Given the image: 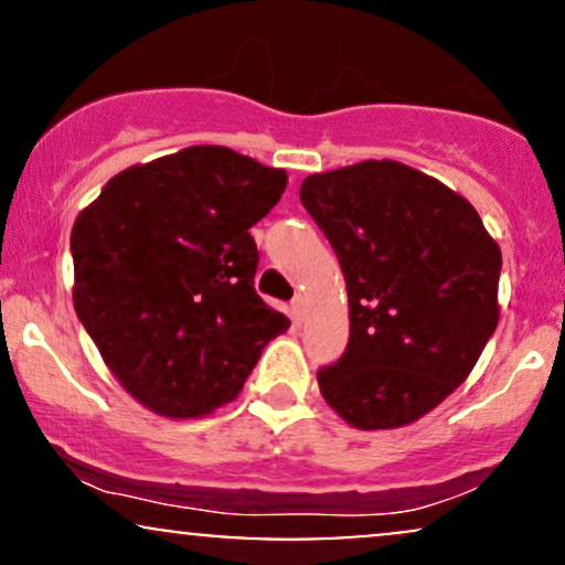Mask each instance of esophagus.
Returning <instances> with one entry per match:
<instances>
[{"mask_svg": "<svg viewBox=\"0 0 565 565\" xmlns=\"http://www.w3.org/2000/svg\"><path fill=\"white\" fill-rule=\"evenodd\" d=\"M291 310H295L297 321L305 319V313H308V300H305V295H295V300H291Z\"/></svg>", "mask_w": 565, "mask_h": 565, "instance_id": "obj_1", "label": "esophagus"}]
</instances>
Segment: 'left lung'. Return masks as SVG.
Listing matches in <instances>:
<instances>
[{
  "mask_svg": "<svg viewBox=\"0 0 565 565\" xmlns=\"http://www.w3.org/2000/svg\"><path fill=\"white\" fill-rule=\"evenodd\" d=\"M300 201L348 284L350 340L319 369L359 430L419 419L462 385L499 321L502 252L468 199L401 161L310 174Z\"/></svg>",
  "mask_w": 565,
  "mask_h": 565,
  "instance_id": "8db88e82",
  "label": "left lung"
}]
</instances>
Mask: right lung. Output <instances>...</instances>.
<instances>
[{
  "instance_id": "right-lung-1",
  "label": "right lung",
  "mask_w": 565,
  "mask_h": 565,
  "mask_svg": "<svg viewBox=\"0 0 565 565\" xmlns=\"http://www.w3.org/2000/svg\"><path fill=\"white\" fill-rule=\"evenodd\" d=\"M284 188V170L193 146L119 172L76 217V316L151 412L188 419L228 404L289 329L255 291L249 233Z\"/></svg>"
}]
</instances>
